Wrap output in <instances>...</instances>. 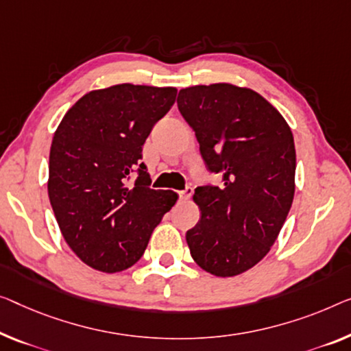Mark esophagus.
I'll return each mask as SVG.
<instances>
[{
    "mask_svg": "<svg viewBox=\"0 0 351 351\" xmlns=\"http://www.w3.org/2000/svg\"><path fill=\"white\" fill-rule=\"evenodd\" d=\"M178 193H180L181 200H189L191 195H192V187H186L184 191H180Z\"/></svg>",
    "mask_w": 351,
    "mask_h": 351,
    "instance_id": "esophagus-1",
    "label": "esophagus"
}]
</instances>
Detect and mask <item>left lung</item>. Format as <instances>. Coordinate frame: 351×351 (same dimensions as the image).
Returning a JSON list of instances; mask_svg holds the SVG:
<instances>
[{
  "mask_svg": "<svg viewBox=\"0 0 351 351\" xmlns=\"http://www.w3.org/2000/svg\"><path fill=\"white\" fill-rule=\"evenodd\" d=\"M206 167L222 186L197 187L200 221L186 233L206 273L233 277L258 263L279 237L295 195L296 151L290 125L263 96L232 83L178 94Z\"/></svg>",
  "mask_w": 351,
  "mask_h": 351,
  "instance_id": "left-lung-1",
  "label": "left lung"
}]
</instances>
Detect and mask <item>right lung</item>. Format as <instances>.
<instances>
[{
  "mask_svg": "<svg viewBox=\"0 0 351 351\" xmlns=\"http://www.w3.org/2000/svg\"><path fill=\"white\" fill-rule=\"evenodd\" d=\"M173 86L121 83L86 93L55 130L49 198L62 238L83 263L102 273L130 268L178 200L154 191L142 160L153 125L175 104ZM134 169L139 176L127 186Z\"/></svg>",
  "mask_w": 351,
  "mask_h": 351,
  "instance_id": "right-lung-1",
  "label": "right lung"
}]
</instances>
